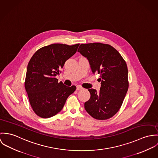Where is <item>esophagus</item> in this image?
Listing matches in <instances>:
<instances>
[{
  "instance_id": "1",
  "label": "esophagus",
  "mask_w": 158,
  "mask_h": 158,
  "mask_svg": "<svg viewBox=\"0 0 158 158\" xmlns=\"http://www.w3.org/2000/svg\"><path fill=\"white\" fill-rule=\"evenodd\" d=\"M83 89V88L81 86H80V85H77V87H76V89L77 90H81V89Z\"/></svg>"
}]
</instances>
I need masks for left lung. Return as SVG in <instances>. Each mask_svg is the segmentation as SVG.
<instances>
[{"label":"left lung","instance_id":"obj_1","mask_svg":"<svg viewBox=\"0 0 158 158\" xmlns=\"http://www.w3.org/2000/svg\"><path fill=\"white\" fill-rule=\"evenodd\" d=\"M87 57L93 73L100 74V91L88 89L91 96L85 102L88 113L98 120L113 117L120 109L128 88V69L125 61L114 48L108 44H81L78 50Z\"/></svg>","mask_w":158,"mask_h":158}]
</instances>
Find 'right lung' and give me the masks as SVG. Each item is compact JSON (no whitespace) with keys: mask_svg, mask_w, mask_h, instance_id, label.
I'll use <instances>...</instances> for the list:
<instances>
[{"mask_svg":"<svg viewBox=\"0 0 158 158\" xmlns=\"http://www.w3.org/2000/svg\"><path fill=\"white\" fill-rule=\"evenodd\" d=\"M79 44L68 45L53 44L35 52L28 62L25 88L34 112L40 118H49L62 110L67 99L76 90L58 82L55 77L67 60L76 53Z\"/></svg>","mask_w":158,"mask_h":158,"instance_id":"1","label":"right lung"}]
</instances>
